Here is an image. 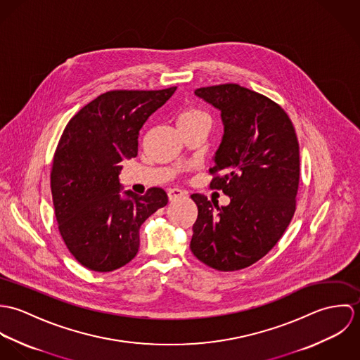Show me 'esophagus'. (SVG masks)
Listing matches in <instances>:
<instances>
[{
    "mask_svg": "<svg viewBox=\"0 0 360 360\" xmlns=\"http://www.w3.org/2000/svg\"><path fill=\"white\" fill-rule=\"evenodd\" d=\"M186 195V191H183L181 188H169L167 190V197L170 201H174L180 197H184Z\"/></svg>",
    "mask_w": 360,
    "mask_h": 360,
    "instance_id": "esophagus-1",
    "label": "esophagus"
}]
</instances>
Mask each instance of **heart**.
<instances>
[{"instance_id": "b5f03b06", "label": "heart", "mask_w": 360, "mask_h": 360, "mask_svg": "<svg viewBox=\"0 0 360 360\" xmlns=\"http://www.w3.org/2000/svg\"><path fill=\"white\" fill-rule=\"evenodd\" d=\"M201 122H209V116L206 112L197 106H190L184 109L179 116V124H193Z\"/></svg>"}]
</instances>
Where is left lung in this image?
Wrapping results in <instances>:
<instances>
[{
  "label": "left lung",
  "instance_id": "8db88e82",
  "mask_svg": "<svg viewBox=\"0 0 360 360\" xmlns=\"http://www.w3.org/2000/svg\"><path fill=\"white\" fill-rule=\"evenodd\" d=\"M195 96L220 112L223 137L213 156L210 188L221 190L230 204L191 195L198 217L190 248L212 269L240 270L264 257L294 216L298 139L281 106L245 87H202Z\"/></svg>",
  "mask_w": 360,
  "mask_h": 360
}]
</instances>
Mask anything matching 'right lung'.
<instances>
[{
  "label": "right lung",
  "mask_w": 360,
  "mask_h": 360,
  "mask_svg": "<svg viewBox=\"0 0 360 360\" xmlns=\"http://www.w3.org/2000/svg\"><path fill=\"white\" fill-rule=\"evenodd\" d=\"M176 87L158 91H108L83 106L66 124L55 151L52 201L59 233L79 263L112 271L137 255L140 227L167 204L162 188L146 195L123 191V160L136 158L147 119Z\"/></svg>",
  "instance_id": "obj_1"
}]
</instances>
